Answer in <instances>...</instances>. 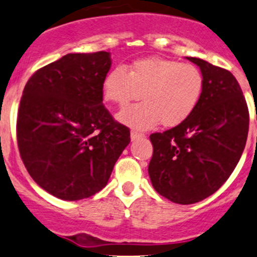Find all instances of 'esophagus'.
<instances>
[{"mask_svg":"<svg viewBox=\"0 0 257 257\" xmlns=\"http://www.w3.org/2000/svg\"><path fill=\"white\" fill-rule=\"evenodd\" d=\"M142 137H145V135L142 134V132H137V131H135V130H132V131H131V140H132V141H135V140L142 139Z\"/></svg>","mask_w":257,"mask_h":257,"instance_id":"obj_1","label":"esophagus"}]
</instances>
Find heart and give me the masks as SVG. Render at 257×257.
Listing matches in <instances>:
<instances>
[{
	"label": "heart",
	"mask_w": 257,
	"mask_h": 257,
	"mask_svg": "<svg viewBox=\"0 0 257 257\" xmlns=\"http://www.w3.org/2000/svg\"><path fill=\"white\" fill-rule=\"evenodd\" d=\"M204 92V76L196 66L160 57L135 61L127 68L116 67L105 76L106 101L120 107L137 100L144 102L121 111V122L137 130L160 125L175 127L196 110Z\"/></svg>",
	"instance_id": "b5f03b06"
}]
</instances>
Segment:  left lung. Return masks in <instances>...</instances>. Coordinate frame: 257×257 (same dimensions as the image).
<instances>
[{
  "label": "left lung",
  "instance_id": "obj_1",
  "mask_svg": "<svg viewBox=\"0 0 257 257\" xmlns=\"http://www.w3.org/2000/svg\"><path fill=\"white\" fill-rule=\"evenodd\" d=\"M204 76V92L187 120L150 135L152 186L175 204L190 205L217 191L235 170L246 145L248 108L230 71L187 57Z\"/></svg>",
  "mask_w": 257,
  "mask_h": 257
}]
</instances>
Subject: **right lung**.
I'll return each mask as SVG.
<instances>
[{"label":"right lung","mask_w":257,"mask_h":257,"mask_svg":"<svg viewBox=\"0 0 257 257\" xmlns=\"http://www.w3.org/2000/svg\"><path fill=\"white\" fill-rule=\"evenodd\" d=\"M110 52L68 53L37 70L24 88L17 145L39 186L66 201L87 199L107 184L131 141L102 103Z\"/></svg>","instance_id":"add662e5"}]
</instances>
